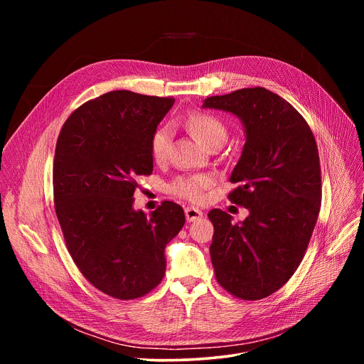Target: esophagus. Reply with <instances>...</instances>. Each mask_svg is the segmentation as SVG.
I'll return each instance as SVG.
<instances>
[{"label":"esophagus","mask_w":364,"mask_h":364,"mask_svg":"<svg viewBox=\"0 0 364 364\" xmlns=\"http://www.w3.org/2000/svg\"><path fill=\"white\" fill-rule=\"evenodd\" d=\"M184 213H186L187 222H196V220H198V219L203 218V212L198 210V209H196V207H186Z\"/></svg>","instance_id":"34e87169"}]
</instances>
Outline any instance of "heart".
Wrapping results in <instances>:
<instances>
[{"instance_id":"heart-1","label":"heart","mask_w":364,"mask_h":364,"mask_svg":"<svg viewBox=\"0 0 364 364\" xmlns=\"http://www.w3.org/2000/svg\"><path fill=\"white\" fill-rule=\"evenodd\" d=\"M186 125L190 129V132L205 146L209 148L215 142H225L228 136V129L225 124L205 112H193L187 117ZM173 132L168 127H160L154 131L151 141H149V149L154 161L161 163L167 159L170 144H171ZM213 183V178L207 174H193V176H184L178 177L171 186L170 190L190 201H200L204 196V190L209 188Z\"/></svg>"}]
</instances>
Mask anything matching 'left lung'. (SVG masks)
<instances>
[{
    "instance_id": "left-lung-1",
    "label": "left lung",
    "mask_w": 364,
    "mask_h": 364,
    "mask_svg": "<svg viewBox=\"0 0 364 364\" xmlns=\"http://www.w3.org/2000/svg\"><path fill=\"white\" fill-rule=\"evenodd\" d=\"M203 108L236 115L245 145L229 198L249 210L232 223L220 209L209 212L218 282L242 299H262L296 271L317 223L321 168L316 138L285 99L265 87H245L204 99Z\"/></svg>"
}]
</instances>
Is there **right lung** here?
I'll return each mask as SVG.
<instances>
[{
  "mask_svg": "<svg viewBox=\"0 0 364 364\" xmlns=\"http://www.w3.org/2000/svg\"><path fill=\"white\" fill-rule=\"evenodd\" d=\"M171 97L112 90L77 108L56 144L53 191L68 250L99 291L134 299L166 274V246L184 226L181 205L134 209L136 178L152 173L149 141Z\"/></svg>",
  "mask_w": 364,
  "mask_h": 364,
  "instance_id": "right-lung-1",
  "label": "right lung"
}]
</instances>
